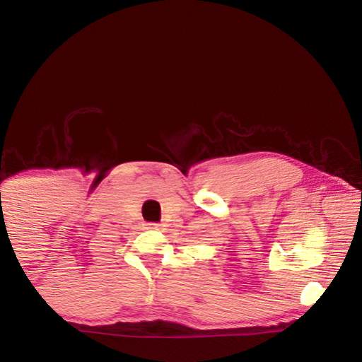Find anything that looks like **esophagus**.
Wrapping results in <instances>:
<instances>
[{"mask_svg":"<svg viewBox=\"0 0 362 362\" xmlns=\"http://www.w3.org/2000/svg\"><path fill=\"white\" fill-rule=\"evenodd\" d=\"M148 226L150 228H153V230H161V223H148Z\"/></svg>","mask_w":362,"mask_h":362,"instance_id":"1","label":"esophagus"}]
</instances>
